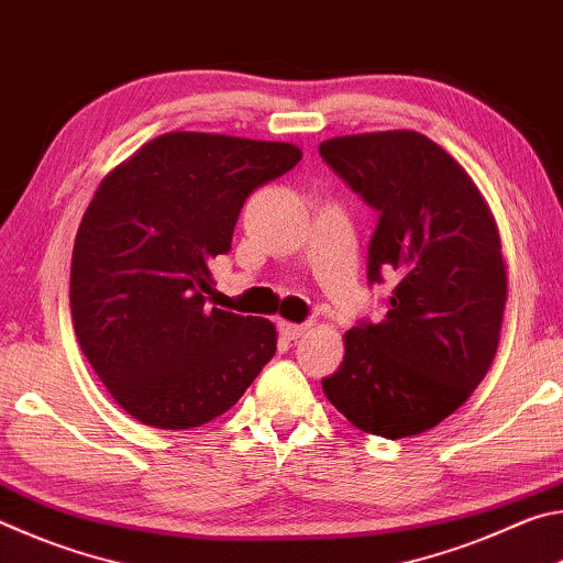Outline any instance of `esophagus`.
Masks as SVG:
<instances>
[{
    "instance_id": "esophagus-1",
    "label": "esophagus",
    "mask_w": 563,
    "mask_h": 563,
    "mask_svg": "<svg viewBox=\"0 0 563 563\" xmlns=\"http://www.w3.org/2000/svg\"><path fill=\"white\" fill-rule=\"evenodd\" d=\"M278 330L285 340H298L305 330H308V322H278Z\"/></svg>"
}]
</instances>
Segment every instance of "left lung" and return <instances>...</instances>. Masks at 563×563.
<instances>
[{"label": "left lung", "mask_w": 563, "mask_h": 563, "mask_svg": "<svg viewBox=\"0 0 563 563\" xmlns=\"http://www.w3.org/2000/svg\"><path fill=\"white\" fill-rule=\"evenodd\" d=\"M318 151L377 211L369 288L395 280L387 316L345 332L322 389L357 430L402 440L450 417L492 365L507 302L497 225L466 170L422 133L340 136Z\"/></svg>", "instance_id": "obj_1"}]
</instances>
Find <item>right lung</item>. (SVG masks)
I'll list each match as a JSON object with an SVG mask.
<instances>
[{
	"mask_svg": "<svg viewBox=\"0 0 563 563\" xmlns=\"http://www.w3.org/2000/svg\"><path fill=\"white\" fill-rule=\"evenodd\" d=\"M302 158L275 141L176 131L103 178L71 255V320L111 397L158 430L211 422L275 355L271 320L211 308V261L245 198Z\"/></svg>",
	"mask_w": 563,
	"mask_h": 563,
	"instance_id": "add662e5",
	"label": "right lung"
}]
</instances>
